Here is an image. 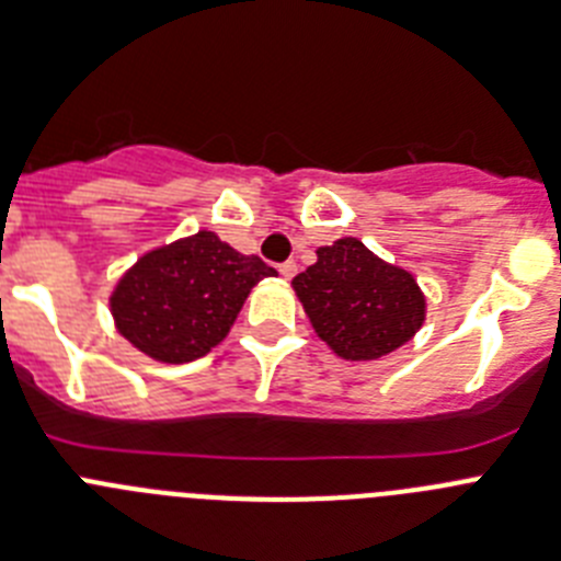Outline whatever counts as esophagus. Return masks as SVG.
Wrapping results in <instances>:
<instances>
[{
	"instance_id": "34e87169",
	"label": "esophagus",
	"mask_w": 561,
	"mask_h": 561,
	"mask_svg": "<svg viewBox=\"0 0 561 561\" xmlns=\"http://www.w3.org/2000/svg\"><path fill=\"white\" fill-rule=\"evenodd\" d=\"M296 271H299V265H296V262H293V260L282 262V265H279V274L285 276V279H293V276H296Z\"/></svg>"
}]
</instances>
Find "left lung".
<instances>
[{
    "mask_svg": "<svg viewBox=\"0 0 561 561\" xmlns=\"http://www.w3.org/2000/svg\"><path fill=\"white\" fill-rule=\"evenodd\" d=\"M316 265L293 279L312 330L343 360H377L425 324L427 301L411 271L380 260L357 237L316 251Z\"/></svg>",
    "mask_w": 561,
    "mask_h": 561,
    "instance_id": "8db88e82",
    "label": "left lung"
}]
</instances>
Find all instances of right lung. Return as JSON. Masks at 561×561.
<instances>
[{
	"label": "right lung",
	"instance_id": "add662e5",
	"mask_svg": "<svg viewBox=\"0 0 561 561\" xmlns=\"http://www.w3.org/2000/svg\"><path fill=\"white\" fill-rule=\"evenodd\" d=\"M276 276L260 256L240 254L215 231H198L136 260L111 293L114 327L159 363L211 352L243 310L251 287Z\"/></svg>",
	"mask_w": 561,
	"mask_h": 561
}]
</instances>
